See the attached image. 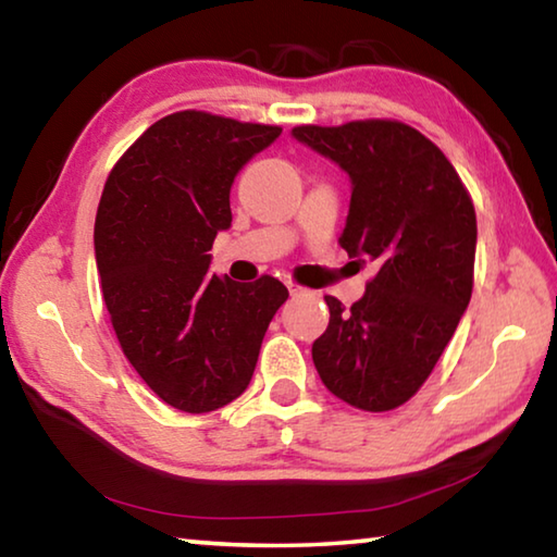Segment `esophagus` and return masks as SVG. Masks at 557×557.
<instances>
[{
    "label": "esophagus",
    "mask_w": 557,
    "mask_h": 557,
    "mask_svg": "<svg viewBox=\"0 0 557 557\" xmlns=\"http://www.w3.org/2000/svg\"><path fill=\"white\" fill-rule=\"evenodd\" d=\"M287 289H289V295H292V297H305L307 292H309V289L299 287V285H292V282H289V285H287Z\"/></svg>",
    "instance_id": "esophagus-1"
}]
</instances>
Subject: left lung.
<instances>
[{
  "instance_id": "obj_1",
  "label": "left lung",
  "mask_w": 557,
  "mask_h": 557,
  "mask_svg": "<svg viewBox=\"0 0 557 557\" xmlns=\"http://www.w3.org/2000/svg\"><path fill=\"white\" fill-rule=\"evenodd\" d=\"M292 137L348 176L338 245L381 265L351 309L324 297L332 317L312 346L317 373L354 408L393 410L428 381L469 307L474 206L449 159L403 122L305 125Z\"/></svg>"
}]
</instances>
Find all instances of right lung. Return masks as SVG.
<instances>
[{
	"label": "right lung",
	"mask_w": 557,
	"mask_h": 557,
	"mask_svg": "<svg viewBox=\"0 0 557 557\" xmlns=\"http://www.w3.org/2000/svg\"><path fill=\"white\" fill-rule=\"evenodd\" d=\"M280 127L184 110L154 122L112 169L96 215L102 297L122 351L182 412L238 398L262 336L289 297L275 277L211 275V245L231 228V186Z\"/></svg>",
	"instance_id": "1"
}]
</instances>
